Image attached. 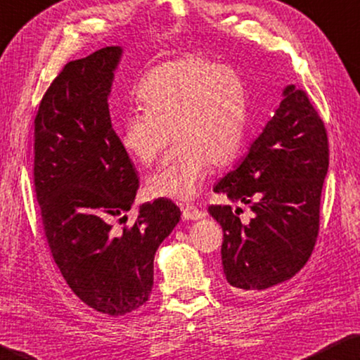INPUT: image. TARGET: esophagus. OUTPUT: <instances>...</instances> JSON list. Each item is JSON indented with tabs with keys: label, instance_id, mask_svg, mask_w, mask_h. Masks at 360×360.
Instances as JSON below:
<instances>
[{
	"label": "esophagus",
	"instance_id": "obj_1",
	"mask_svg": "<svg viewBox=\"0 0 360 360\" xmlns=\"http://www.w3.org/2000/svg\"><path fill=\"white\" fill-rule=\"evenodd\" d=\"M206 215V210H201L195 206H186L182 209V217H184V220H201V218Z\"/></svg>",
	"mask_w": 360,
	"mask_h": 360
}]
</instances>
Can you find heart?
<instances>
[{
	"mask_svg": "<svg viewBox=\"0 0 360 360\" xmlns=\"http://www.w3.org/2000/svg\"><path fill=\"white\" fill-rule=\"evenodd\" d=\"M136 96L143 110L126 114L120 128L123 151L151 165L173 134L176 146L146 179V192L156 198L193 200L210 162L228 164L240 148L248 120L243 77L231 65L182 56L150 70Z\"/></svg>",
	"mask_w": 360,
	"mask_h": 360,
	"instance_id": "b5f03b06",
	"label": "heart"
}]
</instances>
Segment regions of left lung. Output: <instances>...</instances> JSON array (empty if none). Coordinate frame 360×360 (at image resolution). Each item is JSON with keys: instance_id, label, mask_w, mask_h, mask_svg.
<instances>
[{"instance_id": "left-lung-1", "label": "left lung", "mask_w": 360, "mask_h": 360, "mask_svg": "<svg viewBox=\"0 0 360 360\" xmlns=\"http://www.w3.org/2000/svg\"><path fill=\"white\" fill-rule=\"evenodd\" d=\"M262 134L215 193L251 204L210 206L223 228L221 265L232 292L251 297L293 278L312 255L320 226L321 188L329 167L326 128L304 91L290 84Z\"/></svg>"}]
</instances>
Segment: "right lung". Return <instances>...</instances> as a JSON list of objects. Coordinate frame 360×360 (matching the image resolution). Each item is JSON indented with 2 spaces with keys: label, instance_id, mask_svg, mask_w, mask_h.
<instances>
[{
  "label": "right lung",
  "instance_id": "add662e5",
  "mask_svg": "<svg viewBox=\"0 0 360 360\" xmlns=\"http://www.w3.org/2000/svg\"><path fill=\"white\" fill-rule=\"evenodd\" d=\"M122 54L105 46L68 62L34 120L35 196L53 259L77 298L112 316L150 298L154 255L181 220L179 207L159 198L140 206L131 228L112 226L139 188L109 114Z\"/></svg>",
  "mask_w": 360,
  "mask_h": 360
}]
</instances>
